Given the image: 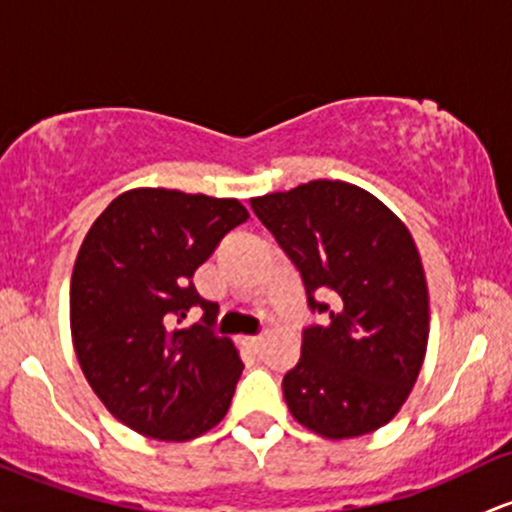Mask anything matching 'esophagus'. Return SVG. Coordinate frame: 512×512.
I'll return each mask as SVG.
<instances>
[{
	"mask_svg": "<svg viewBox=\"0 0 512 512\" xmlns=\"http://www.w3.org/2000/svg\"><path fill=\"white\" fill-rule=\"evenodd\" d=\"M245 340H247V345L252 347V350H260L262 340H265V338H262V335H252V338H245Z\"/></svg>",
	"mask_w": 512,
	"mask_h": 512,
	"instance_id": "1",
	"label": "esophagus"
}]
</instances>
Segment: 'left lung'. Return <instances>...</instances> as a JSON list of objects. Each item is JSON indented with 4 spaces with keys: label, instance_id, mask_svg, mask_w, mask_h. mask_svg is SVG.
Listing matches in <instances>:
<instances>
[{
    "label": "left lung",
    "instance_id": "8db88e82",
    "mask_svg": "<svg viewBox=\"0 0 512 512\" xmlns=\"http://www.w3.org/2000/svg\"><path fill=\"white\" fill-rule=\"evenodd\" d=\"M250 204L323 316L303 330L299 364L282 381L291 415L328 440L379 430L406 403L428 350V282L413 235L376 196L340 179Z\"/></svg>",
    "mask_w": 512,
    "mask_h": 512
}]
</instances>
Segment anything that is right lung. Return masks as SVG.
Listing matches in <instances>:
<instances>
[{
	"mask_svg": "<svg viewBox=\"0 0 512 512\" xmlns=\"http://www.w3.org/2000/svg\"><path fill=\"white\" fill-rule=\"evenodd\" d=\"M250 213L238 199L131 189L92 223L70 282L72 345L89 386L126 428L187 442L228 413L243 362L211 330L218 303L194 272ZM196 307L199 324L187 326Z\"/></svg>",
	"mask_w": 512,
	"mask_h": 512,
	"instance_id": "obj_1",
	"label": "right lung"
}]
</instances>
